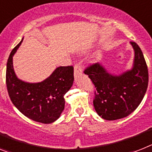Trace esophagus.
I'll use <instances>...</instances> for the list:
<instances>
[{
	"instance_id": "esophagus-1",
	"label": "esophagus",
	"mask_w": 152,
	"mask_h": 152,
	"mask_svg": "<svg viewBox=\"0 0 152 152\" xmlns=\"http://www.w3.org/2000/svg\"><path fill=\"white\" fill-rule=\"evenodd\" d=\"M82 72L83 69L82 67H81V65H80V64H76L75 66H74V76H78V75L82 74Z\"/></svg>"
}]
</instances>
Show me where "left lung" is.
<instances>
[{"label": "left lung", "instance_id": "8db88e82", "mask_svg": "<svg viewBox=\"0 0 152 152\" xmlns=\"http://www.w3.org/2000/svg\"><path fill=\"white\" fill-rule=\"evenodd\" d=\"M134 50L133 67L113 75L100 63L89 66L84 73L96 87L94 106L99 116L116 120L131 114L144 98L148 84V71L140 47L130 42Z\"/></svg>", "mask_w": 152, "mask_h": 152}]
</instances>
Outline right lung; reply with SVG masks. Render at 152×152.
Returning <instances> with one entry per match:
<instances>
[{
	"label": "right lung",
	"instance_id": "obj_1",
	"mask_svg": "<svg viewBox=\"0 0 152 152\" xmlns=\"http://www.w3.org/2000/svg\"><path fill=\"white\" fill-rule=\"evenodd\" d=\"M23 40L12 50L7 62L8 95L25 116L38 123H51L58 119L64 110V95L73 84V67L56 68L50 76L39 83L25 82L18 79L13 68V56Z\"/></svg>",
	"mask_w": 152,
	"mask_h": 152
}]
</instances>
